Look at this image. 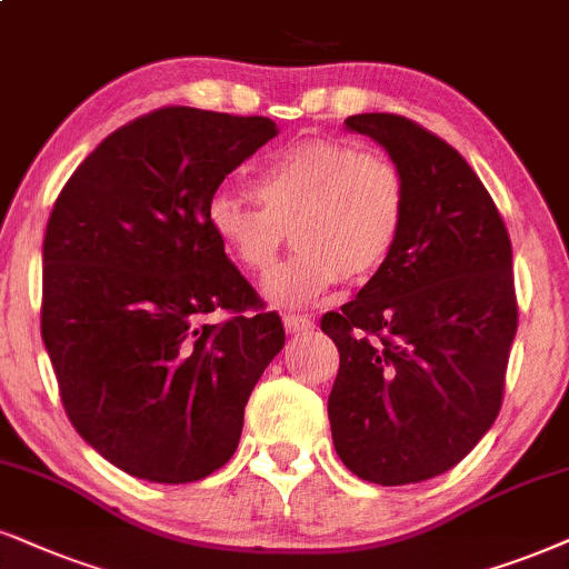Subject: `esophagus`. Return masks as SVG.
I'll list each match as a JSON object with an SVG mask.
<instances>
[{
    "label": "esophagus",
    "mask_w": 569,
    "mask_h": 569,
    "mask_svg": "<svg viewBox=\"0 0 569 569\" xmlns=\"http://www.w3.org/2000/svg\"><path fill=\"white\" fill-rule=\"evenodd\" d=\"M283 326H286V333L291 336H301V333H309V330L315 328V322L307 318V315H283Z\"/></svg>",
    "instance_id": "34e87169"
}]
</instances>
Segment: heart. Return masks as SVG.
<instances>
[{
  "label": "heart",
  "mask_w": 569,
  "mask_h": 569,
  "mask_svg": "<svg viewBox=\"0 0 569 569\" xmlns=\"http://www.w3.org/2000/svg\"><path fill=\"white\" fill-rule=\"evenodd\" d=\"M254 204L218 193L207 222L251 276L276 270L286 241L291 262L268 283L280 305H309L338 278H370L393 254L407 220V181L391 157L341 139H307L268 157L251 178Z\"/></svg>",
  "instance_id": "obj_1"
}]
</instances>
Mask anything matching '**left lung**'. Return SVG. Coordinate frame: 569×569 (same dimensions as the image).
<instances>
[{
    "label": "left lung",
    "mask_w": 569,
    "mask_h": 569,
    "mask_svg": "<svg viewBox=\"0 0 569 569\" xmlns=\"http://www.w3.org/2000/svg\"><path fill=\"white\" fill-rule=\"evenodd\" d=\"M407 181V220L383 268L320 320L338 376L328 397L341 462L380 486L451 470L493 426L517 333L512 241L465 157L391 112L351 114Z\"/></svg>",
    "instance_id": "obj_1"
}]
</instances>
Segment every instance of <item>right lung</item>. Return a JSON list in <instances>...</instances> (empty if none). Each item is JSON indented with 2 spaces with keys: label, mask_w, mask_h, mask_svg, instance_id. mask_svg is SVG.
Segmentation results:
<instances>
[{
  "label": "right lung",
  "mask_w": 569,
  "mask_h": 569,
  "mask_svg": "<svg viewBox=\"0 0 569 569\" xmlns=\"http://www.w3.org/2000/svg\"><path fill=\"white\" fill-rule=\"evenodd\" d=\"M276 133L260 114L160 107L107 136L54 201L41 338L78 436L128 476L220 470L283 349L278 312L207 222L228 172ZM212 311L229 318L210 323Z\"/></svg>",
  "instance_id": "add662e5"
}]
</instances>
